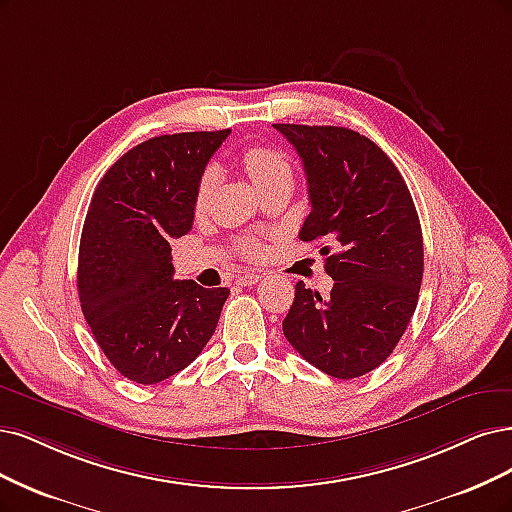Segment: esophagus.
Here are the masks:
<instances>
[{
  "instance_id": "1",
  "label": "esophagus",
  "mask_w": 512,
  "mask_h": 512,
  "mask_svg": "<svg viewBox=\"0 0 512 512\" xmlns=\"http://www.w3.org/2000/svg\"><path fill=\"white\" fill-rule=\"evenodd\" d=\"M258 279H260L258 273H245V275L237 277V284H239V286H254Z\"/></svg>"
}]
</instances>
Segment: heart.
<instances>
[{
	"label": "heart",
	"instance_id": "1",
	"mask_svg": "<svg viewBox=\"0 0 512 512\" xmlns=\"http://www.w3.org/2000/svg\"><path fill=\"white\" fill-rule=\"evenodd\" d=\"M241 165L245 171H248L256 188H262V186H267L277 180H284V178L292 180V167H290L288 156L271 146L252 144L248 148H243ZM211 186H214V175H211V171H205L201 175V180L197 184V192H195V209L197 211H201L205 207ZM241 252L248 258H260L264 254V248L260 243L245 241L241 245Z\"/></svg>",
	"mask_w": 512,
	"mask_h": 512
}]
</instances>
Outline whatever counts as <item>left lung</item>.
I'll list each match as a JSON object with an SVG mask.
<instances>
[{
    "label": "left lung",
    "mask_w": 512,
    "mask_h": 512,
    "mask_svg": "<svg viewBox=\"0 0 512 512\" xmlns=\"http://www.w3.org/2000/svg\"><path fill=\"white\" fill-rule=\"evenodd\" d=\"M273 127L307 175L311 211L298 237L322 245L334 279L328 298L298 281L284 334L322 373L362 377L392 354L417 307L424 239L413 197L368 137L345 127Z\"/></svg>",
    "instance_id": "obj_1"
}]
</instances>
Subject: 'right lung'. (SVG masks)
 Here are the masks:
<instances>
[{
	"label": "right lung",
	"mask_w": 512,
	"mask_h": 512,
	"mask_svg": "<svg viewBox=\"0 0 512 512\" xmlns=\"http://www.w3.org/2000/svg\"><path fill=\"white\" fill-rule=\"evenodd\" d=\"M231 129L158 135L103 175L82 228L78 296L95 341L122 377L180 373L214 334L228 288L173 279L171 239L195 220V192Z\"/></svg>",
	"instance_id": "add662e5"
}]
</instances>
